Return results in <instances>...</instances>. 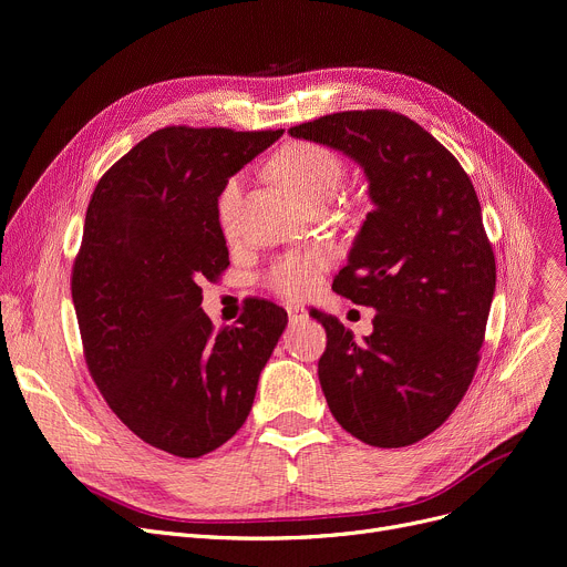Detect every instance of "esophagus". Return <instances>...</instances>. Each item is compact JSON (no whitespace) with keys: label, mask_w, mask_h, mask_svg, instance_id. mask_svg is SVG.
<instances>
[{"label":"esophagus","mask_w":567,"mask_h":567,"mask_svg":"<svg viewBox=\"0 0 567 567\" xmlns=\"http://www.w3.org/2000/svg\"><path fill=\"white\" fill-rule=\"evenodd\" d=\"M287 315H289V321H293V323H299V321H306V319H308L306 308H299V306H289V308H287Z\"/></svg>","instance_id":"1"}]
</instances>
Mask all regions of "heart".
Listing matches in <instances>:
<instances>
[{"instance_id": "heart-1", "label": "heart", "mask_w": 567, "mask_h": 567, "mask_svg": "<svg viewBox=\"0 0 567 567\" xmlns=\"http://www.w3.org/2000/svg\"><path fill=\"white\" fill-rule=\"evenodd\" d=\"M274 172L310 208L333 199L347 176L344 161L333 148L317 142L287 144L274 158ZM241 176H231L220 190L218 220L227 234L234 229L238 204H241ZM329 264L331 255L321 248L289 252L266 268L264 285L282 296V299H303V296L315 291Z\"/></svg>"}]
</instances>
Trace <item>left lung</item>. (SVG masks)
<instances>
[{
    "label": "left lung",
    "instance_id": "1",
    "mask_svg": "<svg viewBox=\"0 0 567 567\" xmlns=\"http://www.w3.org/2000/svg\"><path fill=\"white\" fill-rule=\"evenodd\" d=\"M359 163L374 204L333 289L374 308L353 333L323 312L319 383L336 421L377 449L441 427L481 361L496 261L478 195L457 158L409 116L349 110L289 128Z\"/></svg>",
    "mask_w": 567,
    "mask_h": 567
}]
</instances>
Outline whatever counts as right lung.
Instances as JSON below:
<instances>
[{"label":"right lung","mask_w":567,"mask_h":567,"mask_svg":"<svg viewBox=\"0 0 567 567\" xmlns=\"http://www.w3.org/2000/svg\"><path fill=\"white\" fill-rule=\"evenodd\" d=\"M282 131L167 126L118 158L86 206L73 264L84 361L131 432L176 457L236 434L287 312L250 299L216 331L199 282L229 266L218 197Z\"/></svg>","instance_id":"add662e5"}]
</instances>
